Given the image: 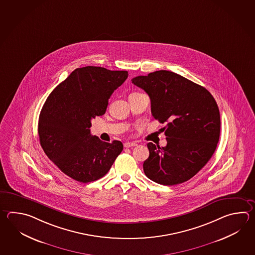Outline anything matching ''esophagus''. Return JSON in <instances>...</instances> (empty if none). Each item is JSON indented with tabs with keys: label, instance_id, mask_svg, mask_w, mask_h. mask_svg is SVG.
I'll return each mask as SVG.
<instances>
[{
	"label": "esophagus",
	"instance_id": "34e87169",
	"mask_svg": "<svg viewBox=\"0 0 255 255\" xmlns=\"http://www.w3.org/2000/svg\"><path fill=\"white\" fill-rule=\"evenodd\" d=\"M135 146H137V143H135V142H125V148H130V147H135Z\"/></svg>",
	"mask_w": 255,
	"mask_h": 255
}]
</instances>
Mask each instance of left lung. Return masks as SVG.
<instances>
[{
	"label": "left lung",
	"mask_w": 255,
	"mask_h": 255,
	"mask_svg": "<svg viewBox=\"0 0 255 255\" xmlns=\"http://www.w3.org/2000/svg\"><path fill=\"white\" fill-rule=\"evenodd\" d=\"M151 99L154 119L162 128L167 145L147 146L146 176L162 185L186 182L203 168L217 147L221 119L218 105L208 90L170 71H156L131 80Z\"/></svg>",
	"instance_id": "obj_1"
}]
</instances>
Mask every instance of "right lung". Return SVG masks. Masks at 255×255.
<instances>
[{"instance_id":"1","label":"right lung","mask_w":255,"mask_h":255,"mask_svg":"<svg viewBox=\"0 0 255 255\" xmlns=\"http://www.w3.org/2000/svg\"><path fill=\"white\" fill-rule=\"evenodd\" d=\"M128 77L127 71L77 68L43 104L38 124L40 143L48 158L66 175L94 182L109 172L124 149L92 136L91 121L104 115L110 97Z\"/></svg>"}]
</instances>
